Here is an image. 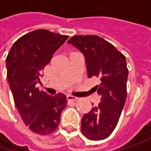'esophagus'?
<instances>
[{"mask_svg":"<svg viewBox=\"0 0 151 151\" xmlns=\"http://www.w3.org/2000/svg\"><path fill=\"white\" fill-rule=\"evenodd\" d=\"M78 99V97H76V96H74L72 95H68L67 96V100L68 101H76Z\"/></svg>","mask_w":151,"mask_h":151,"instance_id":"obj_1","label":"esophagus"}]
</instances>
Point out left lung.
Here are the masks:
<instances>
[{
	"label": "left lung",
	"mask_w": 151,
	"mask_h": 151,
	"mask_svg": "<svg viewBox=\"0 0 151 151\" xmlns=\"http://www.w3.org/2000/svg\"><path fill=\"white\" fill-rule=\"evenodd\" d=\"M67 43L84 55L88 77L100 80L94 89L101 101L82 117L81 133L91 140L104 139L116 128L126 101V58L113 44L96 35L73 36Z\"/></svg>",
	"instance_id": "8db88e82"
}]
</instances>
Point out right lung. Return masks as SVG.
I'll use <instances>...</instances> for the list:
<instances>
[{
	"mask_svg": "<svg viewBox=\"0 0 151 151\" xmlns=\"http://www.w3.org/2000/svg\"><path fill=\"white\" fill-rule=\"evenodd\" d=\"M69 36L38 29L15 42L6 57L7 80L15 106L24 124L34 133L46 135L58 128L66 96H50L37 84L44 68Z\"/></svg>",
	"mask_w": 151,
	"mask_h": 151,
	"instance_id": "right-lung-1",
	"label": "right lung"
}]
</instances>
